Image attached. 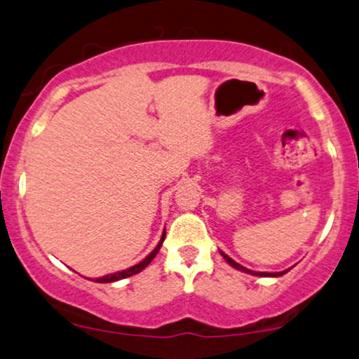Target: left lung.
<instances>
[{"mask_svg":"<svg viewBox=\"0 0 359 359\" xmlns=\"http://www.w3.org/2000/svg\"><path fill=\"white\" fill-rule=\"evenodd\" d=\"M221 255H222V257L226 259V262H227V264L232 265V267L237 269V271H242V272H245V273H252V276H259V277H280V276H283V273H287L288 271H290V269H287V271H283V272H276V273H269V272H254V271H249V269L242 267L241 264L234 262V260H232V259L229 257V255H226L224 252H221Z\"/></svg>","mask_w":359,"mask_h":359,"instance_id":"8db88e82","label":"left lung"}]
</instances>
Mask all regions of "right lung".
I'll list each match as a JSON object with an SVG mask.
<instances>
[{"instance_id":"obj_1","label":"right lung","mask_w":359,"mask_h":359,"mask_svg":"<svg viewBox=\"0 0 359 359\" xmlns=\"http://www.w3.org/2000/svg\"><path fill=\"white\" fill-rule=\"evenodd\" d=\"M163 241H165V232H163V236H161V241L158 242V245L155 249L151 250L150 254L147 255L145 259L142 260V262L140 264H137V265H133V267H128L127 271H120V272H115V273H109V276H104V277H99V278H94V282H99V283H109V282H117V280H122V278H127V277H132V276H135V273H138V272H142L143 269L147 267L148 264L151 262L153 259H155V255L158 254V250H160V248H161V244H163Z\"/></svg>"}]
</instances>
